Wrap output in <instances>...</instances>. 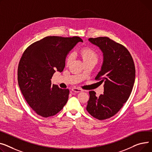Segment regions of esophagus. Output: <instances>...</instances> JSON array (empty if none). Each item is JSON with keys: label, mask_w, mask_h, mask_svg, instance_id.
<instances>
[{"label": "esophagus", "mask_w": 152, "mask_h": 152, "mask_svg": "<svg viewBox=\"0 0 152 152\" xmlns=\"http://www.w3.org/2000/svg\"><path fill=\"white\" fill-rule=\"evenodd\" d=\"M72 91H73L74 92H75V93H80V92L83 91V90H82V89L78 88H72Z\"/></svg>", "instance_id": "34e87169"}]
</instances>
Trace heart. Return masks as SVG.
Wrapping results in <instances>:
<instances>
[{"instance_id": "b5f03b06", "label": "heart", "mask_w": 152, "mask_h": 152, "mask_svg": "<svg viewBox=\"0 0 152 152\" xmlns=\"http://www.w3.org/2000/svg\"><path fill=\"white\" fill-rule=\"evenodd\" d=\"M80 55H81V56L84 61L85 62H88V61H94V62H97L98 59V55L96 53V51L93 50V48L90 47H85L82 48L80 51ZM73 58V55L72 54H70L67 59H66V63L67 64H69L71 61H72Z\"/></svg>"}]
</instances>
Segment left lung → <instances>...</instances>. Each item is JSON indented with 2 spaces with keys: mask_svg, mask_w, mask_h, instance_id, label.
I'll use <instances>...</instances> for the list:
<instances>
[{
  "mask_svg": "<svg viewBox=\"0 0 152 152\" xmlns=\"http://www.w3.org/2000/svg\"><path fill=\"white\" fill-rule=\"evenodd\" d=\"M88 40L103 53L101 70L95 79L104 85V94L99 97L94 91L89 92L86 110L94 118L103 120L117 113L128 101L135 81V66L130 53L123 45L107 37Z\"/></svg>",
  "mask_w": 152,
  "mask_h": 152,
  "instance_id": "8db88e82",
  "label": "left lung"
}]
</instances>
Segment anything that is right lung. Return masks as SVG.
<instances>
[{
  "instance_id": "obj_1",
  "label": "right lung",
  "mask_w": 152,
  "mask_h": 152,
  "mask_svg": "<svg viewBox=\"0 0 152 152\" xmlns=\"http://www.w3.org/2000/svg\"><path fill=\"white\" fill-rule=\"evenodd\" d=\"M79 37L48 36L26 49L18 68V82L29 105L39 115L47 118L60 112L67 102L69 89L51 85L56 70L61 72L69 52Z\"/></svg>"
}]
</instances>
